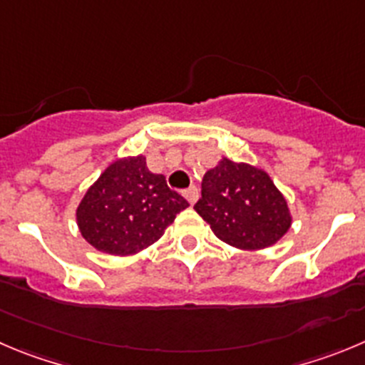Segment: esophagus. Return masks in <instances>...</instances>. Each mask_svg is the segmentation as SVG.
Instances as JSON below:
<instances>
[{"mask_svg": "<svg viewBox=\"0 0 365 365\" xmlns=\"http://www.w3.org/2000/svg\"><path fill=\"white\" fill-rule=\"evenodd\" d=\"M182 194H183V198H185L190 205H194V203H196V200H198V189H196L194 185L187 187L185 190H182Z\"/></svg>", "mask_w": 365, "mask_h": 365, "instance_id": "34e87169", "label": "esophagus"}]
</instances>
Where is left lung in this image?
Masks as SVG:
<instances>
[{"mask_svg":"<svg viewBox=\"0 0 365 365\" xmlns=\"http://www.w3.org/2000/svg\"><path fill=\"white\" fill-rule=\"evenodd\" d=\"M194 210L216 237L240 250L274 247L292 227L290 207L270 175L225 156L203 176Z\"/></svg>","mask_w":365,"mask_h":365,"instance_id":"obj_1","label":"left lung"}]
</instances>
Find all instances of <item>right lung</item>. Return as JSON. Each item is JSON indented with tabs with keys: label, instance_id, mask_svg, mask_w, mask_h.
<instances>
[{
	"label": "right lung",
	"instance_id": "add662e5",
	"mask_svg": "<svg viewBox=\"0 0 365 365\" xmlns=\"http://www.w3.org/2000/svg\"><path fill=\"white\" fill-rule=\"evenodd\" d=\"M189 203L148 169L145 156H124L106 167L77 207L88 243L110 255H135L160 240Z\"/></svg>",
	"mask_w": 365,
	"mask_h": 365
}]
</instances>
